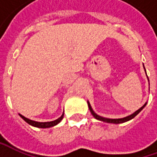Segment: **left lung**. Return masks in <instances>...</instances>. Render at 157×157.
Returning <instances> with one entry per match:
<instances>
[{"instance_id": "obj_1", "label": "left lung", "mask_w": 157, "mask_h": 157, "mask_svg": "<svg viewBox=\"0 0 157 157\" xmlns=\"http://www.w3.org/2000/svg\"><path fill=\"white\" fill-rule=\"evenodd\" d=\"M143 68L145 70V67H144V65H143ZM145 71H146V70H145ZM146 75H147V73H146ZM147 78H148V76H147ZM149 82V80H148ZM87 105L88 107H89V110L91 112V113L93 114V116H94L95 119H97V120H99L100 121H103V122H106V123H113V124H120V123H123V122H126V121H128L130 120H132L133 118H135L140 113V112L142 111V109L145 107V105H147V102L144 104V105H142L141 108H139L138 110H136L135 113H133L132 114H130L128 116H126V117L124 118H121V119H109V118H105V117H102V116H100V115H98L93 110V108H92V106L90 105V103H89V101H87Z\"/></svg>"}]
</instances>
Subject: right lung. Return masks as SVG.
I'll use <instances>...</instances> for the list:
<instances>
[{"label":"right lung","instance_id":"obj_1","mask_svg":"<svg viewBox=\"0 0 157 157\" xmlns=\"http://www.w3.org/2000/svg\"><path fill=\"white\" fill-rule=\"evenodd\" d=\"M19 115L21 116V119H23L28 124L33 126V127H36V128H52V127H54L57 124L59 123L63 118V113H62V115L60 117L55 120V121H47V122H38V121H32V120H29L28 118L24 117L23 115H21L19 113Z\"/></svg>","mask_w":157,"mask_h":157}]
</instances>
